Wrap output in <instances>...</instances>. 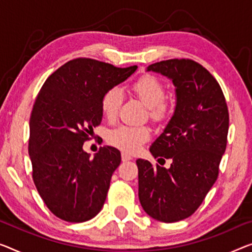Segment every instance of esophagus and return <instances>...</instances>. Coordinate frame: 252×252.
Instances as JSON below:
<instances>
[{"label":"esophagus","instance_id":"34e87169","mask_svg":"<svg viewBox=\"0 0 252 252\" xmlns=\"http://www.w3.org/2000/svg\"><path fill=\"white\" fill-rule=\"evenodd\" d=\"M121 157H122L123 162H127V160L132 159V157H131V156L129 155V154H126V153H125V152H123V153L121 154Z\"/></svg>","mask_w":252,"mask_h":252}]
</instances>
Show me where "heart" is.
<instances>
[{
  "label": "heart",
  "mask_w": 252,
  "mask_h": 252,
  "mask_svg": "<svg viewBox=\"0 0 252 252\" xmlns=\"http://www.w3.org/2000/svg\"><path fill=\"white\" fill-rule=\"evenodd\" d=\"M131 92L149 107V116L154 121H162L170 113V105L165 102V89L158 79L153 76L139 78L131 85ZM123 102V92L119 87H112L104 93L100 108L107 121H114ZM108 142L123 152H138L150 139V129L146 126H121L110 131Z\"/></svg>",
  "instance_id": "obj_1"
}]
</instances>
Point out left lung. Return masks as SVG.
Here are the masks:
<instances>
[{"instance_id": "8db88e82", "label": "left lung", "mask_w": 252, "mask_h": 252, "mask_svg": "<svg viewBox=\"0 0 252 252\" xmlns=\"http://www.w3.org/2000/svg\"><path fill=\"white\" fill-rule=\"evenodd\" d=\"M172 80L174 113L150 146L170 168L137 159L139 200L154 220L174 223L192 215L219 176L226 148L228 111L219 82L192 60L174 59L147 67Z\"/></svg>"}]
</instances>
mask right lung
<instances>
[{
	"mask_svg": "<svg viewBox=\"0 0 252 252\" xmlns=\"http://www.w3.org/2000/svg\"><path fill=\"white\" fill-rule=\"evenodd\" d=\"M137 67L76 59L44 82L30 115L28 152L37 191L59 219L81 223L102 209L121 153L104 146L90 158L84 142L102 122L104 93Z\"/></svg>",
	"mask_w": 252,
	"mask_h": 252,
	"instance_id": "add662e5",
	"label": "right lung"
}]
</instances>
